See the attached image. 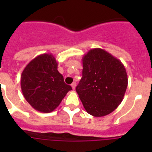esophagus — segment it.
<instances>
[{"label":"esophagus","mask_w":152,"mask_h":152,"mask_svg":"<svg viewBox=\"0 0 152 152\" xmlns=\"http://www.w3.org/2000/svg\"><path fill=\"white\" fill-rule=\"evenodd\" d=\"M72 89H73V90L75 89V88H76V83H75V82L72 83Z\"/></svg>","instance_id":"1"}]
</instances>
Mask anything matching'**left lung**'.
<instances>
[{"label":"left lung","instance_id":"1","mask_svg":"<svg viewBox=\"0 0 152 152\" xmlns=\"http://www.w3.org/2000/svg\"><path fill=\"white\" fill-rule=\"evenodd\" d=\"M82 78L76 91L84 109L95 117L111 113L123 101L128 85L121 61L107 51L91 49L82 58Z\"/></svg>","mask_w":152,"mask_h":152}]
</instances>
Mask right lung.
Listing matches in <instances>:
<instances>
[{
    "instance_id": "right-lung-1",
    "label": "right lung",
    "mask_w": 152,
    "mask_h": 152,
    "mask_svg": "<svg viewBox=\"0 0 152 152\" xmlns=\"http://www.w3.org/2000/svg\"><path fill=\"white\" fill-rule=\"evenodd\" d=\"M52 54L33 58L23 71L20 85L26 101L36 110L50 113L57 108L72 87L64 83Z\"/></svg>"
}]
</instances>
